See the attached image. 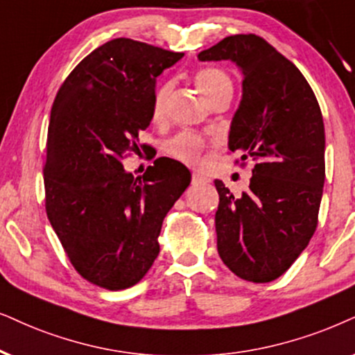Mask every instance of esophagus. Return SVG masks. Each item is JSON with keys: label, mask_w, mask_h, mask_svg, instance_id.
Wrapping results in <instances>:
<instances>
[{"label": "esophagus", "mask_w": 355, "mask_h": 355, "mask_svg": "<svg viewBox=\"0 0 355 355\" xmlns=\"http://www.w3.org/2000/svg\"><path fill=\"white\" fill-rule=\"evenodd\" d=\"M191 183H193V185H206V183H209V180L206 177H203V175L193 173Z\"/></svg>", "instance_id": "esophagus-1"}]
</instances>
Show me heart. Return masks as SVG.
I'll list each match as a JSON object with an SVG mask.
<instances>
[{
	"label": "heart",
	"mask_w": 355,
	"mask_h": 355,
	"mask_svg": "<svg viewBox=\"0 0 355 355\" xmlns=\"http://www.w3.org/2000/svg\"><path fill=\"white\" fill-rule=\"evenodd\" d=\"M195 85L198 87L201 95L206 98L209 105L214 101L221 100V98L232 96V82L231 78L219 69H201L195 73ZM173 92L172 82H164L155 88L154 96H152L150 116L152 121L157 124L164 123L165 116H167V107L170 96ZM203 141L200 136L191 132H182L167 142V152L173 159L180 160L183 164L193 165L198 162L201 150H203Z\"/></svg>",
	"instance_id": "b5f03b06"
}]
</instances>
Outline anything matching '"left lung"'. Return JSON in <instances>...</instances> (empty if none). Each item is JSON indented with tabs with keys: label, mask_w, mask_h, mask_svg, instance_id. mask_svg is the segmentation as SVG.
Masks as SVG:
<instances>
[{
	"label": "left lung",
	"mask_w": 355,
	"mask_h": 355,
	"mask_svg": "<svg viewBox=\"0 0 355 355\" xmlns=\"http://www.w3.org/2000/svg\"><path fill=\"white\" fill-rule=\"evenodd\" d=\"M198 58L231 60L242 73L227 147L252 160V177L241 196L214 180V223L227 268L266 284L288 270L316 231L326 177L320 105L302 71L259 35L224 37Z\"/></svg>",
	"instance_id": "8db88e82"
}]
</instances>
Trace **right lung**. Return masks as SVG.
<instances>
[{"label": "right lung", "instance_id": "1", "mask_svg": "<svg viewBox=\"0 0 355 355\" xmlns=\"http://www.w3.org/2000/svg\"><path fill=\"white\" fill-rule=\"evenodd\" d=\"M183 55L113 39L75 67L53 101L47 216L75 270L103 288H129L146 275L164 218L191 182L190 170L168 157L137 178L123 167L152 121L157 77Z\"/></svg>", "mask_w": 355, "mask_h": 355}]
</instances>
